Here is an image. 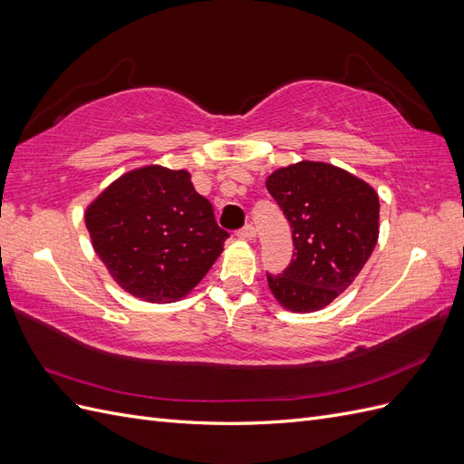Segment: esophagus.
<instances>
[{
    "instance_id": "obj_1",
    "label": "esophagus",
    "mask_w": 464,
    "mask_h": 464,
    "mask_svg": "<svg viewBox=\"0 0 464 464\" xmlns=\"http://www.w3.org/2000/svg\"><path fill=\"white\" fill-rule=\"evenodd\" d=\"M237 237H240V240H246V242L256 240V228L251 227V224H247V227H244L240 232H237Z\"/></svg>"
}]
</instances>
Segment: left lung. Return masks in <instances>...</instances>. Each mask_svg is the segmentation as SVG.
Listing matches in <instances>:
<instances>
[{
  "instance_id": "8db88e82",
  "label": "left lung",
  "mask_w": 464,
  "mask_h": 464,
  "mask_svg": "<svg viewBox=\"0 0 464 464\" xmlns=\"http://www.w3.org/2000/svg\"><path fill=\"white\" fill-rule=\"evenodd\" d=\"M292 228L288 269L266 283L275 300L294 314L327 307L354 283L379 237L377 191L329 162L300 160L265 179Z\"/></svg>"
}]
</instances>
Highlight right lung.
Returning <instances> with one entry per match:
<instances>
[{
  "label": "right lung",
  "instance_id": "obj_1",
  "mask_svg": "<svg viewBox=\"0 0 464 464\" xmlns=\"http://www.w3.org/2000/svg\"><path fill=\"white\" fill-rule=\"evenodd\" d=\"M92 249L114 283L150 304L193 292L220 257L228 232L188 170L149 164L121 174L85 208Z\"/></svg>",
  "mask_w": 464,
  "mask_h": 464
}]
</instances>
